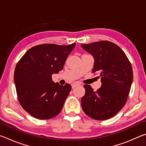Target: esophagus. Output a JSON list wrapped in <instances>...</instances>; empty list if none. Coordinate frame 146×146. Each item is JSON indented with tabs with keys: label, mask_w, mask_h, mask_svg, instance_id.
<instances>
[{
	"label": "esophagus",
	"mask_w": 146,
	"mask_h": 146,
	"mask_svg": "<svg viewBox=\"0 0 146 146\" xmlns=\"http://www.w3.org/2000/svg\"><path fill=\"white\" fill-rule=\"evenodd\" d=\"M79 85H80V84H79L78 83L75 82V83H73V84H72V85H71V87H72L73 89H74V88H75L76 87H77V86H79Z\"/></svg>",
	"instance_id": "obj_1"
}]
</instances>
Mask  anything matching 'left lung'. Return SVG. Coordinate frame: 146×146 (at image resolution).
<instances>
[{
	"mask_svg": "<svg viewBox=\"0 0 146 146\" xmlns=\"http://www.w3.org/2000/svg\"><path fill=\"white\" fill-rule=\"evenodd\" d=\"M95 59L92 73H99L102 86L96 91L85 84L82 108L88 117L104 120L114 117L126 102L133 82L131 64L117 44L107 40L82 44Z\"/></svg>",
	"mask_w": 146,
	"mask_h": 146,
	"instance_id": "left-lung-1",
	"label": "left lung"
}]
</instances>
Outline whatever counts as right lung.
<instances>
[{
  "instance_id": "add662e5",
  "label": "right lung",
  "mask_w": 146,
  "mask_h": 146,
  "mask_svg": "<svg viewBox=\"0 0 146 146\" xmlns=\"http://www.w3.org/2000/svg\"><path fill=\"white\" fill-rule=\"evenodd\" d=\"M75 45L40 44L28 49L17 62L14 73L17 98L32 117L48 120L61 111L71 86L55 83L52 75L62 70Z\"/></svg>"
}]
</instances>
